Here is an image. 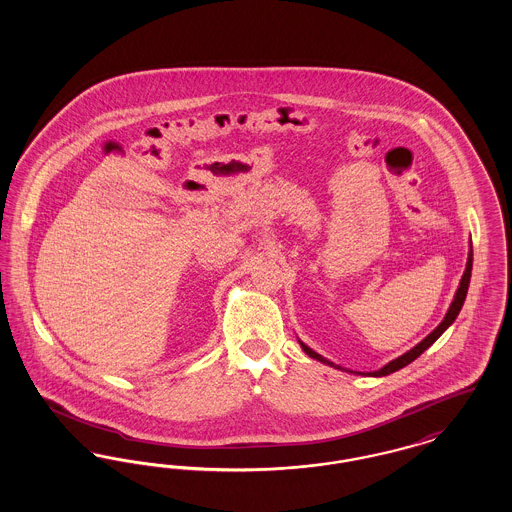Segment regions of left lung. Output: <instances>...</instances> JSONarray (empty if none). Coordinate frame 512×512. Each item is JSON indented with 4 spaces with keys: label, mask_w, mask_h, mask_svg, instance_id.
<instances>
[{
    "label": "left lung",
    "mask_w": 512,
    "mask_h": 512,
    "mask_svg": "<svg viewBox=\"0 0 512 512\" xmlns=\"http://www.w3.org/2000/svg\"><path fill=\"white\" fill-rule=\"evenodd\" d=\"M470 274H472V242H470V251H468V261H466V268H464L463 278H461V284H459V290L455 293V299H453V303L449 305V311H447V315L443 317V320L439 322L438 328L434 330V332H430L424 340L420 341V343H416L411 351H407V353H403L401 357H397V359H393L391 363H388L386 366H382L380 370H374V372H368L366 376H388L391 372H395V370H399V368H403V366L409 365V363H413L416 357H420L434 341L438 340L439 336L455 322V318L459 317V313H461V309H463L464 299H466V292H468V284H470ZM299 345H301V349L309 355V357H313V359H317L320 363H324V365L334 366V368H338V370H345V368H341L340 365H334V363H330L328 359H324L322 355H318L317 351H313L311 347H307L303 341H299ZM347 372H353V370H347ZM361 374V372H359Z\"/></svg>",
    "instance_id": "left-lung-1"
}]
</instances>
